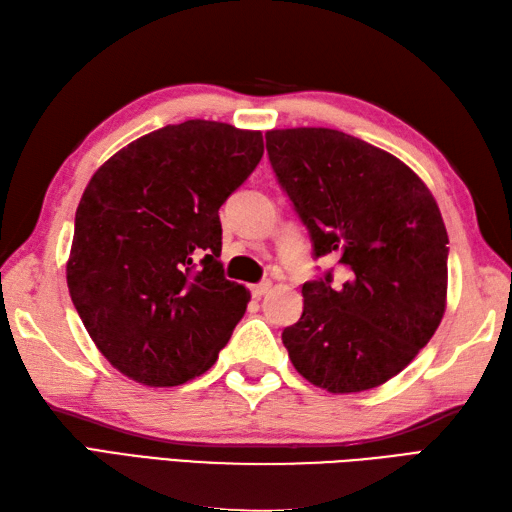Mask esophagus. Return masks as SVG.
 <instances>
[{
    "label": "esophagus",
    "mask_w": 512,
    "mask_h": 512,
    "mask_svg": "<svg viewBox=\"0 0 512 512\" xmlns=\"http://www.w3.org/2000/svg\"><path fill=\"white\" fill-rule=\"evenodd\" d=\"M270 281H261V283H255L253 288H251V294L255 296V299H261V296H264L268 290H270Z\"/></svg>",
    "instance_id": "esophagus-1"
}]
</instances>
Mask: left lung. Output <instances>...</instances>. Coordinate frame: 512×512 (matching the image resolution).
<instances>
[{"mask_svg":"<svg viewBox=\"0 0 512 512\" xmlns=\"http://www.w3.org/2000/svg\"><path fill=\"white\" fill-rule=\"evenodd\" d=\"M272 170L331 270L303 283L281 340L307 382L362 392L401 373L441 325L449 240L430 189L406 163L334 128L268 130Z\"/></svg>","mask_w":512,"mask_h":512,"instance_id":"left-lung-1","label":"left lung"}]
</instances>
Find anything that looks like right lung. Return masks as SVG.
<instances>
[{
  "label": "right lung",
  "mask_w": 512,
  "mask_h": 512,
  "mask_svg": "<svg viewBox=\"0 0 512 512\" xmlns=\"http://www.w3.org/2000/svg\"><path fill=\"white\" fill-rule=\"evenodd\" d=\"M259 130L187 120L106 161L76 209L67 285L91 340L144 386L218 360L251 294L224 277L218 209L257 168Z\"/></svg>",
  "instance_id": "add662e5"
}]
</instances>
